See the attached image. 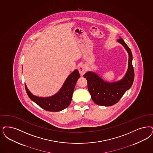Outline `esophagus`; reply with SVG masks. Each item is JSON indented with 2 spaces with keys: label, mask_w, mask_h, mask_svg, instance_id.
I'll list each match as a JSON object with an SVG mask.
<instances>
[{
  "label": "esophagus",
  "mask_w": 153,
  "mask_h": 153,
  "mask_svg": "<svg viewBox=\"0 0 153 153\" xmlns=\"http://www.w3.org/2000/svg\"><path fill=\"white\" fill-rule=\"evenodd\" d=\"M79 71L81 76H83L86 73L85 66L84 65H81L79 67Z\"/></svg>",
  "instance_id": "esophagus-1"
}]
</instances>
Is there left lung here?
<instances>
[{"label": "left lung", "instance_id": "8db88e82", "mask_svg": "<svg viewBox=\"0 0 153 153\" xmlns=\"http://www.w3.org/2000/svg\"><path fill=\"white\" fill-rule=\"evenodd\" d=\"M117 42L125 48L128 55V70L122 79L111 82L105 81L92 71H89L84 75L87 80L88 88L92 100L100 106H110L117 103L126 91L131 88L134 79L131 50L122 38L120 37Z\"/></svg>", "mask_w": 153, "mask_h": 153}]
</instances>
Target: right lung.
I'll return each instance as SVG.
<instances>
[{"label": "right lung", "mask_w": 153, "mask_h": 153, "mask_svg": "<svg viewBox=\"0 0 153 153\" xmlns=\"http://www.w3.org/2000/svg\"><path fill=\"white\" fill-rule=\"evenodd\" d=\"M79 77V71L75 69L67 78L59 91L49 97H43L33 95L25 84V90L31 100L43 109L49 111H60L67 108L71 104L74 89Z\"/></svg>", "instance_id": "right-lung-1"}]
</instances>
